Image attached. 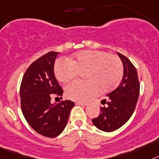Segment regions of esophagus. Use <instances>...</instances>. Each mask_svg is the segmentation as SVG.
Here are the masks:
<instances>
[{"mask_svg": "<svg viewBox=\"0 0 159 159\" xmlns=\"http://www.w3.org/2000/svg\"><path fill=\"white\" fill-rule=\"evenodd\" d=\"M76 105H78V106H86L87 103L85 102H76Z\"/></svg>", "mask_w": 159, "mask_h": 159, "instance_id": "1", "label": "esophagus"}]
</instances>
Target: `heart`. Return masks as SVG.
Masks as SVG:
<instances>
[{
  "label": "heart",
  "instance_id": "obj_1",
  "mask_svg": "<svg viewBox=\"0 0 159 159\" xmlns=\"http://www.w3.org/2000/svg\"><path fill=\"white\" fill-rule=\"evenodd\" d=\"M84 74L86 81H73L65 88L67 98L78 102L88 100L98 93L118 87L123 77L124 67L118 56L102 50H85L69 60H57L54 65L57 80L66 83Z\"/></svg>",
  "mask_w": 159,
  "mask_h": 159
}]
</instances>
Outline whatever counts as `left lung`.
I'll use <instances>...</instances> for the list:
<instances>
[{"label": "left lung", "instance_id": "8db88e82", "mask_svg": "<svg viewBox=\"0 0 159 159\" xmlns=\"http://www.w3.org/2000/svg\"><path fill=\"white\" fill-rule=\"evenodd\" d=\"M124 67L123 78L117 89L108 93L106 104L100 107L98 117L92 119L97 128L105 132L119 129L129 119L136 107L140 84L136 68L124 55L118 53Z\"/></svg>", "mask_w": 159, "mask_h": 159}]
</instances>
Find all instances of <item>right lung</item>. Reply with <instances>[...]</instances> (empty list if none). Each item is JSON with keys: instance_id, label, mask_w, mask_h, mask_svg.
Wrapping results in <instances>:
<instances>
[{"instance_id": "1", "label": "right lung", "mask_w": 159, "mask_h": 159, "mask_svg": "<svg viewBox=\"0 0 159 159\" xmlns=\"http://www.w3.org/2000/svg\"><path fill=\"white\" fill-rule=\"evenodd\" d=\"M59 53L49 52L32 63L25 73L20 88V106L25 118L36 132L45 137L58 136L67 125L74 102L52 104L53 96H62L63 89L54 75Z\"/></svg>"}]
</instances>
